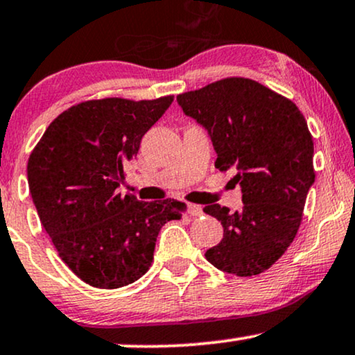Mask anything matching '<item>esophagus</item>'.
<instances>
[{
	"label": "esophagus",
	"instance_id": "1",
	"mask_svg": "<svg viewBox=\"0 0 355 355\" xmlns=\"http://www.w3.org/2000/svg\"><path fill=\"white\" fill-rule=\"evenodd\" d=\"M188 213H190L191 216H201V214H203V208H201L200 205L190 203L188 205Z\"/></svg>",
	"mask_w": 355,
	"mask_h": 355
}]
</instances>
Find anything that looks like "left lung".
Listing matches in <instances>:
<instances>
[{
    "label": "left lung",
    "mask_w": 355,
    "mask_h": 355,
    "mask_svg": "<svg viewBox=\"0 0 355 355\" xmlns=\"http://www.w3.org/2000/svg\"><path fill=\"white\" fill-rule=\"evenodd\" d=\"M183 113L208 131L214 167L236 170L242 208L211 203L205 213L223 224V239L205 257L237 277L266 272L297 236L315 183L313 137L293 101L259 82L230 77L177 96Z\"/></svg>",
    "instance_id": "obj_1"
}]
</instances>
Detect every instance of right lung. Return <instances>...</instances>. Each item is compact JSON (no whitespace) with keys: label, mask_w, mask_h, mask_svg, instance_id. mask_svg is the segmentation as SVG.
<instances>
[{"label":"right lung","mask_w":355,"mask_h":355,"mask_svg":"<svg viewBox=\"0 0 355 355\" xmlns=\"http://www.w3.org/2000/svg\"><path fill=\"white\" fill-rule=\"evenodd\" d=\"M173 96L103 98L58 114L31 152L29 191L58 255L95 288L125 286L149 270L155 241L185 203L123 195L125 160L162 118Z\"/></svg>","instance_id":"1"}]
</instances>
